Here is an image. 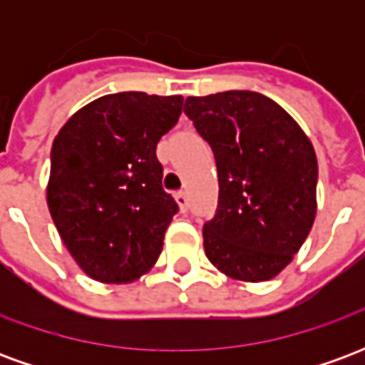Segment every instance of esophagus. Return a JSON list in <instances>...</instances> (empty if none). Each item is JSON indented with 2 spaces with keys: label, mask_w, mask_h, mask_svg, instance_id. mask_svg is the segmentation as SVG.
Returning a JSON list of instances; mask_svg holds the SVG:
<instances>
[{
  "label": "esophagus",
  "mask_w": 365,
  "mask_h": 365,
  "mask_svg": "<svg viewBox=\"0 0 365 365\" xmlns=\"http://www.w3.org/2000/svg\"><path fill=\"white\" fill-rule=\"evenodd\" d=\"M174 199H175V203H178V207H180V211H187V207H190V201H187V195H185L183 191L175 193Z\"/></svg>",
  "instance_id": "esophagus-1"
}]
</instances>
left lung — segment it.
Wrapping results in <instances>:
<instances>
[{
	"instance_id": "obj_1",
	"label": "left lung",
	"mask_w": 365,
	"mask_h": 365,
	"mask_svg": "<svg viewBox=\"0 0 365 365\" xmlns=\"http://www.w3.org/2000/svg\"><path fill=\"white\" fill-rule=\"evenodd\" d=\"M185 115L211 144L219 205L203 248L221 274L269 282L293 260L317 217V154L282 105L256 91L185 99Z\"/></svg>"
}]
</instances>
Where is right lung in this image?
<instances>
[{
	"label": "right lung",
	"mask_w": 365,
	"mask_h": 365,
	"mask_svg": "<svg viewBox=\"0 0 365 365\" xmlns=\"http://www.w3.org/2000/svg\"><path fill=\"white\" fill-rule=\"evenodd\" d=\"M182 107V96L109 93L78 109L54 138L46 203L91 279L136 282L158 260L178 205L162 190L156 144Z\"/></svg>",
	"instance_id": "1"
}]
</instances>
